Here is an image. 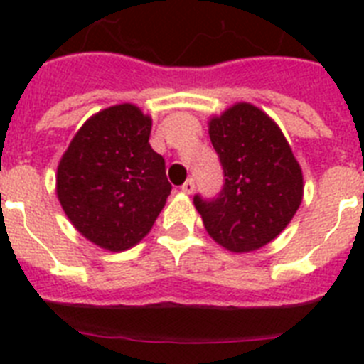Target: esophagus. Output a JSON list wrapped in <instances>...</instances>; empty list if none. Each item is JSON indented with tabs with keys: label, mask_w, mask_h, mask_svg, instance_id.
<instances>
[{
	"label": "esophagus",
	"mask_w": 364,
	"mask_h": 364,
	"mask_svg": "<svg viewBox=\"0 0 364 364\" xmlns=\"http://www.w3.org/2000/svg\"><path fill=\"white\" fill-rule=\"evenodd\" d=\"M180 189H182V191H184V193H188V195H191V193L195 191V180L188 178L184 182V184L180 186Z\"/></svg>",
	"instance_id": "1"
}]
</instances>
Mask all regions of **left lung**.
I'll use <instances>...</instances> for the list:
<instances>
[{"label": "left lung", "mask_w": 364, "mask_h": 364, "mask_svg": "<svg viewBox=\"0 0 364 364\" xmlns=\"http://www.w3.org/2000/svg\"><path fill=\"white\" fill-rule=\"evenodd\" d=\"M210 138L224 169L215 198L195 195L208 233L230 252L272 242L302 202V171L279 125L252 104H235L210 120Z\"/></svg>", "instance_id": "8db88e82"}]
</instances>
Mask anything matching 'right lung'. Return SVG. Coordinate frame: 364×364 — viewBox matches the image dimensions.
Returning a JSON list of instances; mask_svg holds the SVG:
<instances>
[{"mask_svg":"<svg viewBox=\"0 0 364 364\" xmlns=\"http://www.w3.org/2000/svg\"><path fill=\"white\" fill-rule=\"evenodd\" d=\"M149 134L151 118L136 105H112L80 127L58 166L63 211L85 239L109 252L140 242L171 193Z\"/></svg>","mask_w":364,"mask_h":364,"instance_id":"add662e5","label":"right lung"}]
</instances>
